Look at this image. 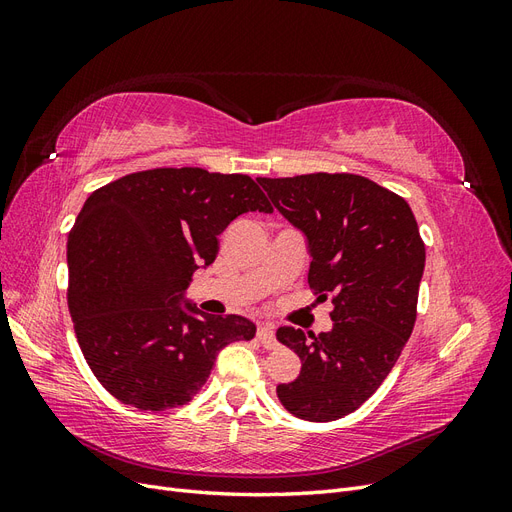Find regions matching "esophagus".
Segmentation results:
<instances>
[{
	"instance_id": "obj_1",
	"label": "esophagus",
	"mask_w": 512,
	"mask_h": 512,
	"mask_svg": "<svg viewBox=\"0 0 512 512\" xmlns=\"http://www.w3.org/2000/svg\"><path fill=\"white\" fill-rule=\"evenodd\" d=\"M256 337L260 339V344L265 346L267 350L277 348V339H275V327H273V324H260L258 331H256Z\"/></svg>"
}]
</instances>
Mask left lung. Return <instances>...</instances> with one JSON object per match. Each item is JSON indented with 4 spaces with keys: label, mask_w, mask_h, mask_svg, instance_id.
<instances>
[{
    "label": "left lung",
    "mask_w": 512,
    "mask_h": 512,
    "mask_svg": "<svg viewBox=\"0 0 512 512\" xmlns=\"http://www.w3.org/2000/svg\"><path fill=\"white\" fill-rule=\"evenodd\" d=\"M309 245L307 282L333 301V329L280 327L299 354L297 380L277 386L282 406L312 423L337 421L378 391L416 320L425 243L404 198L361 175L312 173L258 179Z\"/></svg>",
    "instance_id": "1"
}]
</instances>
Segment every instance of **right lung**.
<instances>
[{"mask_svg":"<svg viewBox=\"0 0 512 512\" xmlns=\"http://www.w3.org/2000/svg\"><path fill=\"white\" fill-rule=\"evenodd\" d=\"M247 211H273L252 177L192 166L141 170L85 200L68 235V309L87 365L121 404H188L218 352L256 335L243 316L181 305L220 232Z\"/></svg>","mask_w":512,"mask_h":512,"instance_id":"1","label":"right lung"}]
</instances>
